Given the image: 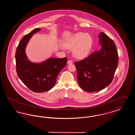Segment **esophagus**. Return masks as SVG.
<instances>
[{
    "label": "esophagus",
    "mask_w": 135,
    "mask_h": 135,
    "mask_svg": "<svg viewBox=\"0 0 135 135\" xmlns=\"http://www.w3.org/2000/svg\"><path fill=\"white\" fill-rule=\"evenodd\" d=\"M72 63H73V61L72 60H68L67 61V64L68 65L72 64Z\"/></svg>",
    "instance_id": "obj_1"
}]
</instances>
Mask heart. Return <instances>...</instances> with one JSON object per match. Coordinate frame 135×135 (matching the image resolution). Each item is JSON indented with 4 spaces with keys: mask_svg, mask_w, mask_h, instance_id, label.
<instances>
[{
    "mask_svg": "<svg viewBox=\"0 0 135 135\" xmlns=\"http://www.w3.org/2000/svg\"><path fill=\"white\" fill-rule=\"evenodd\" d=\"M93 44V38L90 34L79 32L68 39L64 46L68 49H73V54L75 58L83 59L89 55Z\"/></svg>",
    "mask_w": 135,
    "mask_h": 135,
    "instance_id": "b5f03b06",
    "label": "heart"
}]
</instances>
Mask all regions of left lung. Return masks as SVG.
Returning <instances> with one entry per match:
<instances>
[{"label":"left lung","mask_w":135,"mask_h":135,"mask_svg":"<svg viewBox=\"0 0 135 135\" xmlns=\"http://www.w3.org/2000/svg\"><path fill=\"white\" fill-rule=\"evenodd\" d=\"M102 49L76 61L78 83L84 90L91 93L103 90L113 80L118 55L114 41L103 32L99 34Z\"/></svg>","instance_id":"obj_1"}]
</instances>
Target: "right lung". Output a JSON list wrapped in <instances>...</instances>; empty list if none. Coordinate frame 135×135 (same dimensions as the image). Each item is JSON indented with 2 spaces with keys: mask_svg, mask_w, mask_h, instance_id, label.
Wrapping results in <instances>:
<instances>
[{
  "mask_svg": "<svg viewBox=\"0 0 135 135\" xmlns=\"http://www.w3.org/2000/svg\"><path fill=\"white\" fill-rule=\"evenodd\" d=\"M40 30L36 28L21 40L15 55L17 73L26 86L35 93L51 90L55 85L57 77L67 64V58H50L40 63H32L26 57L25 49L32 34Z\"/></svg>",
  "mask_w": 135,
  "mask_h": 135,
  "instance_id": "obj_1",
  "label": "right lung"
}]
</instances>
